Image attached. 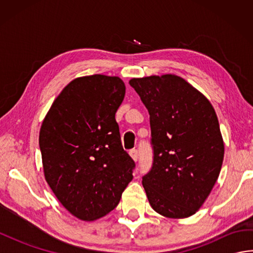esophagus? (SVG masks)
<instances>
[{"mask_svg":"<svg viewBox=\"0 0 253 253\" xmlns=\"http://www.w3.org/2000/svg\"><path fill=\"white\" fill-rule=\"evenodd\" d=\"M129 154H130V157L132 158V160L135 161V162H137L138 159H139V152H138V150H136V149L130 150Z\"/></svg>","mask_w":253,"mask_h":253,"instance_id":"34e87169","label":"esophagus"}]
</instances>
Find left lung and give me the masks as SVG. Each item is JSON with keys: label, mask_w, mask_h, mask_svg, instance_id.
<instances>
[{"label": "left lung", "mask_w": 253, "mask_h": 253, "mask_svg": "<svg viewBox=\"0 0 253 253\" xmlns=\"http://www.w3.org/2000/svg\"><path fill=\"white\" fill-rule=\"evenodd\" d=\"M150 114L152 168L142 177L148 200L166 217L191 216L218 178L224 142L212 104L175 75L132 78Z\"/></svg>", "instance_id": "left-lung-1"}]
</instances>
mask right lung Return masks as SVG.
<instances>
[{"mask_svg":"<svg viewBox=\"0 0 253 253\" xmlns=\"http://www.w3.org/2000/svg\"><path fill=\"white\" fill-rule=\"evenodd\" d=\"M118 77L74 79L42 123L39 146L45 180L63 207L94 221L117 207L135 162L123 149L115 113L125 96Z\"/></svg>","mask_w":253,"mask_h":253,"instance_id":"add662e5","label":"right lung"}]
</instances>
